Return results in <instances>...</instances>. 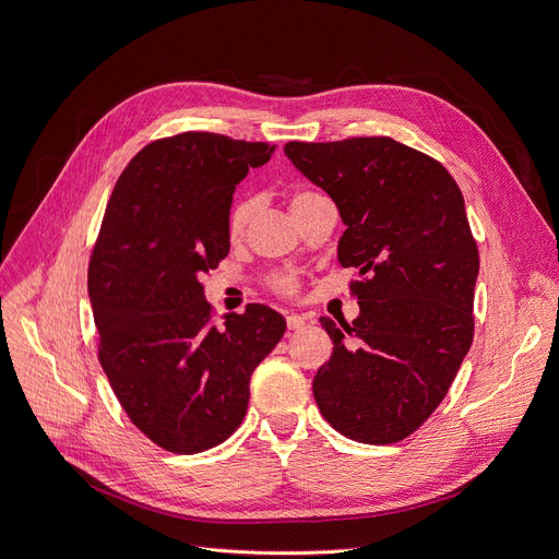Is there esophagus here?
<instances>
[{
    "instance_id": "obj_1",
    "label": "esophagus",
    "mask_w": 559,
    "mask_h": 559,
    "mask_svg": "<svg viewBox=\"0 0 559 559\" xmlns=\"http://www.w3.org/2000/svg\"><path fill=\"white\" fill-rule=\"evenodd\" d=\"M286 328H288V332L302 330V328H305V316H298V313H288V316H286Z\"/></svg>"
}]
</instances>
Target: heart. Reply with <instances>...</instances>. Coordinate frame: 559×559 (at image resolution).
Wrapping results in <instances>:
<instances>
[{
    "label": "heart",
    "instance_id": "1",
    "mask_svg": "<svg viewBox=\"0 0 559 559\" xmlns=\"http://www.w3.org/2000/svg\"><path fill=\"white\" fill-rule=\"evenodd\" d=\"M316 198H318L316 191L300 189V191L290 193L288 206H290V211H296V209L305 206L307 202H311V200H316ZM252 214H254V202H252V200H248V198L236 200V202L231 204V209H229V214H227V234H229L231 238L243 236V231L248 229V225H250V221H252ZM271 284H273V290H277V294H282V296H290V294H294V290H296V277L288 275V273L275 275V277L271 280Z\"/></svg>",
    "mask_w": 559,
    "mask_h": 559
}]
</instances>
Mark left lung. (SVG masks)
I'll return each instance as SVG.
<instances>
[{
  "mask_svg": "<svg viewBox=\"0 0 559 559\" xmlns=\"http://www.w3.org/2000/svg\"><path fill=\"white\" fill-rule=\"evenodd\" d=\"M345 223L357 269L353 325L323 316L334 350L313 378L325 420L359 443H395L430 418L473 343L480 252L464 198L437 158L389 136L284 145Z\"/></svg>",
  "mask_w": 559,
  "mask_h": 559,
  "instance_id": "obj_1",
  "label": "left lung"
}]
</instances>
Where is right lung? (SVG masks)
<instances>
[{"label":"right lung","instance_id":"obj_1","mask_svg":"<svg viewBox=\"0 0 559 559\" xmlns=\"http://www.w3.org/2000/svg\"><path fill=\"white\" fill-rule=\"evenodd\" d=\"M273 152L209 131L158 139L106 204L88 263L97 357L129 420L168 453L195 455L234 435L254 368L284 336L265 305L216 328L200 282L229 252L236 183Z\"/></svg>","mask_w":559,"mask_h":559}]
</instances>
